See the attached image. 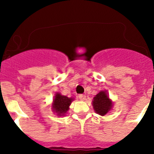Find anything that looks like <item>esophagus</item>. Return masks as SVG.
<instances>
[{"label":"esophagus","mask_w":154,"mask_h":154,"mask_svg":"<svg viewBox=\"0 0 154 154\" xmlns=\"http://www.w3.org/2000/svg\"><path fill=\"white\" fill-rule=\"evenodd\" d=\"M78 98L80 99V100H86V96H85L84 94H79Z\"/></svg>","instance_id":"1"}]
</instances>
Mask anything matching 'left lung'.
I'll list each match as a JSON object with an SVG mask.
<instances>
[{
    "label": "left lung",
    "mask_w": 154,
    "mask_h": 154,
    "mask_svg": "<svg viewBox=\"0 0 154 154\" xmlns=\"http://www.w3.org/2000/svg\"><path fill=\"white\" fill-rule=\"evenodd\" d=\"M92 106L96 113L105 116L112 107V101L105 91H100L92 100Z\"/></svg>",
    "instance_id": "8db88e82"
}]
</instances>
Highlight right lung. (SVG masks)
<instances>
[{"label":"right lung","mask_w":154,"mask_h":154,"mask_svg":"<svg viewBox=\"0 0 154 154\" xmlns=\"http://www.w3.org/2000/svg\"><path fill=\"white\" fill-rule=\"evenodd\" d=\"M74 100L72 97H68L67 96L62 95L60 93H56L52 104V109L54 112L57 113L58 116H65L69 109V106Z\"/></svg>","instance_id":"1"}]
</instances>
